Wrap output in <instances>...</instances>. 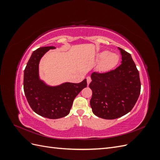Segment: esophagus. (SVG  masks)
Returning <instances> with one entry per match:
<instances>
[{
    "mask_svg": "<svg viewBox=\"0 0 160 160\" xmlns=\"http://www.w3.org/2000/svg\"><path fill=\"white\" fill-rule=\"evenodd\" d=\"M91 77H87V82H88V85H89V84L91 83Z\"/></svg>",
    "mask_w": 160,
    "mask_h": 160,
    "instance_id": "esophagus-1",
    "label": "esophagus"
}]
</instances>
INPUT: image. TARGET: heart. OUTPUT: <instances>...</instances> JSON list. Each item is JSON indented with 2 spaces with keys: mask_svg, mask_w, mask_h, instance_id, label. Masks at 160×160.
Instances as JSON below:
<instances>
[{
  "mask_svg": "<svg viewBox=\"0 0 160 160\" xmlns=\"http://www.w3.org/2000/svg\"><path fill=\"white\" fill-rule=\"evenodd\" d=\"M98 60L101 61L99 65V69L101 71H108L115 68L118 65L119 57L115 53L103 51L98 55Z\"/></svg>",
  "mask_w": 160,
  "mask_h": 160,
  "instance_id": "b5f03b06",
  "label": "heart"
}]
</instances>
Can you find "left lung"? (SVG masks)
<instances>
[{
  "instance_id": "left-lung-1",
  "label": "left lung",
  "mask_w": 160,
  "mask_h": 160,
  "mask_svg": "<svg viewBox=\"0 0 160 160\" xmlns=\"http://www.w3.org/2000/svg\"><path fill=\"white\" fill-rule=\"evenodd\" d=\"M122 64L104 73L93 72L89 88L92 90L90 105L99 118L114 119L133 109L141 91L139 71L129 52L118 47Z\"/></svg>"
}]
</instances>
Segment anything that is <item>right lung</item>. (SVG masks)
Here are the masks:
<instances>
[{"label":"right lung","mask_w":160,"mask_h":160,"mask_svg":"<svg viewBox=\"0 0 160 160\" xmlns=\"http://www.w3.org/2000/svg\"><path fill=\"white\" fill-rule=\"evenodd\" d=\"M55 47H40L33 51L24 71V92L28 104L36 113L49 119L65 117L72 102L81 91L87 87L85 79L79 83H64L49 86L39 79L38 64L41 57Z\"/></svg>","instance_id":"add662e5"}]
</instances>
